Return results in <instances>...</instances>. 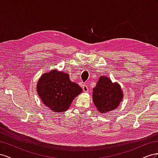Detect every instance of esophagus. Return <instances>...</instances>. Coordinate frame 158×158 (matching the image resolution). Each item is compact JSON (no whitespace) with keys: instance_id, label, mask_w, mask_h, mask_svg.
<instances>
[{"instance_id":"esophagus-1","label":"esophagus","mask_w":158,"mask_h":158,"mask_svg":"<svg viewBox=\"0 0 158 158\" xmlns=\"http://www.w3.org/2000/svg\"><path fill=\"white\" fill-rule=\"evenodd\" d=\"M82 89H83V91L84 92H88L89 89H88V87H87V85H83V87H82Z\"/></svg>"}]
</instances>
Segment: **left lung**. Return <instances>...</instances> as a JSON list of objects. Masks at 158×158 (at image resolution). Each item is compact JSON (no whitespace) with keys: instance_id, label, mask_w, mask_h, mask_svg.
Segmentation results:
<instances>
[{"instance_id":"left-lung-1","label":"left lung","mask_w":158,"mask_h":158,"mask_svg":"<svg viewBox=\"0 0 158 158\" xmlns=\"http://www.w3.org/2000/svg\"><path fill=\"white\" fill-rule=\"evenodd\" d=\"M123 97L120 86L112 83L111 80L102 76L93 90V98L94 105L101 113L108 112L116 109Z\"/></svg>"}]
</instances>
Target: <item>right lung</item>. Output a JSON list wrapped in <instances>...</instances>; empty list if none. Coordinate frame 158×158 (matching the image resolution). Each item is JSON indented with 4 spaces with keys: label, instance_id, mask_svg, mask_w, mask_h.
<instances>
[{
    "label": "right lung",
    "instance_id": "right-lung-1",
    "mask_svg": "<svg viewBox=\"0 0 158 158\" xmlns=\"http://www.w3.org/2000/svg\"><path fill=\"white\" fill-rule=\"evenodd\" d=\"M37 91L49 109L62 112L67 110L73 98L82 92V89L71 81L68 74L53 69L40 78Z\"/></svg>",
    "mask_w": 158,
    "mask_h": 158
}]
</instances>
